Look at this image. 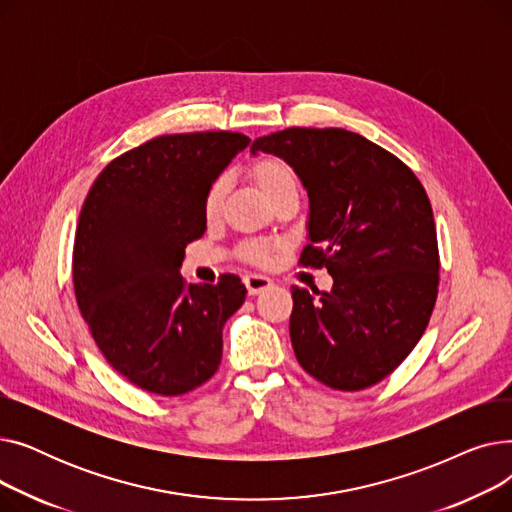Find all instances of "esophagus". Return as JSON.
Returning a JSON list of instances; mask_svg holds the SVG:
<instances>
[{
    "instance_id": "1",
    "label": "esophagus",
    "mask_w": 512,
    "mask_h": 512,
    "mask_svg": "<svg viewBox=\"0 0 512 512\" xmlns=\"http://www.w3.org/2000/svg\"><path fill=\"white\" fill-rule=\"evenodd\" d=\"M245 286H247L249 294H259L272 286V280L267 276H261V274H249V276H245Z\"/></svg>"
}]
</instances>
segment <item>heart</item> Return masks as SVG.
<instances>
[{"instance_id":"1","label":"heart","mask_w":512,"mask_h":512,"mask_svg":"<svg viewBox=\"0 0 512 512\" xmlns=\"http://www.w3.org/2000/svg\"><path fill=\"white\" fill-rule=\"evenodd\" d=\"M251 176L255 178V182L259 184V188L270 201H274L276 197H280L284 193L297 191L299 188L297 174H294V170L280 157L257 159L251 166ZM228 188H230V178L226 174L218 176L209 184L207 193H205V201H203L205 218H209V220L218 218ZM270 255H272V247L265 245V242H247V245L242 247V257H247L253 263H267L270 261Z\"/></svg>"}]
</instances>
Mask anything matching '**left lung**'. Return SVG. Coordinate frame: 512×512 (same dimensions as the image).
<instances>
[{
    "mask_svg": "<svg viewBox=\"0 0 512 512\" xmlns=\"http://www.w3.org/2000/svg\"><path fill=\"white\" fill-rule=\"evenodd\" d=\"M274 153L309 195L305 267H326L330 292L292 286L290 340L301 367L334 390L382 382L432 317L440 255L432 203L413 170L344 128H284L251 153Z\"/></svg>",
    "mask_w": 512,
    "mask_h": 512,
    "instance_id": "1",
    "label": "left lung"
}]
</instances>
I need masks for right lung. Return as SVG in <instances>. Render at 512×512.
<instances>
[{
	"instance_id": "right-lung-1",
	"label": "right lung",
	"mask_w": 512,
	"mask_h": 512,
	"mask_svg": "<svg viewBox=\"0 0 512 512\" xmlns=\"http://www.w3.org/2000/svg\"><path fill=\"white\" fill-rule=\"evenodd\" d=\"M249 143L228 130L155 137L112 159L80 209L78 309L105 361L145 392L180 396L220 367L222 328L247 288L234 274L186 284L178 270L207 228L209 184Z\"/></svg>"
}]
</instances>
